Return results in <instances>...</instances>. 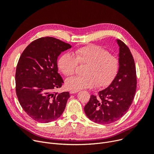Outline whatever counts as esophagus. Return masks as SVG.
<instances>
[{
    "mask_svg": "<svg viewBox=\"0 0 154 154\" xmlns=\"http://www.w3.org/2000/svg\"><path fill=\"white\" fill-rule=\"evenodd\" d=\"M78 91H75V90H71V91H70V93H71V94H75V93H78Z\"/></svg>",
    "mask_w": 154,
    "mask_h": 154,
    "instance_id": "obj_1",
    "label": "esophagus"
}]
</instances>
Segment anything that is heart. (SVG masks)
<instances>
[{"label":"heart","instance_id":"obj_1","mask_svg":"<svg viewBox=\"0 0 154 154\" xmlns=\"http://www.w3.org/2000/svg\"><path fill=\"white\" fill-rule=\"evenodd\" d=\"M78 64L86 65L83 76H72L65 82L66 87L79 91L94 86L106 87L110 85L119 73L120 63L119 58L112 55L106 49L90 45L76 49L72 53L63 54L57 66L65 76L75 74Z\"/></svg>","mask_w":154,"mask_h":154}]
</instances>
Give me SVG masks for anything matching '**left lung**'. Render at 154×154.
I'll return each instance as SVG.
<instances>
[{"label": "left lung", "instance_id": "1", "mask_svg": "<svg viewBox=\"0 0 154 154\" xmlns=\"http://www.w3.org/2000/svg\"><path fill=\"white\" fill-rule=\"evenodd\" d=\"M120 46V68L118 75L106 89L98 93V97L91 94L84 108L90 120L99 124L113 123L128 110L135 97L137 75L135 61L128 47L117 39Z\"/></svg>", "mask_w": 154, "mask_h": 154}]
</instances>
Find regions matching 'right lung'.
I'll list each match as a JSON object with an SVG mask.
<instances>
[{"label":"right lung","instance_id":"1","mask_svg":"<svg viewBox=\"0 0 154 154\" xmlns=\"http://www.w3.org/2000/svg\"><path fill=\"white\" fill-rule=\"evenodd\" d=\"M71 47L54 38H41L29 44L20 56L16 71V94L22 108L36 122L54 121L64 110L69 93L54 91L64 83L57 72V59Z\"/></svg>","mask_w":154,"mask_h":154}]
</instances>
